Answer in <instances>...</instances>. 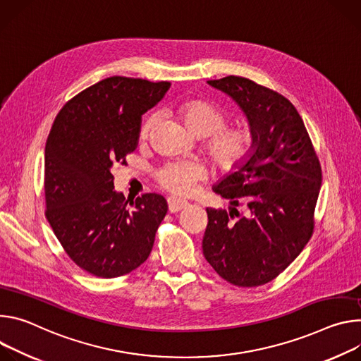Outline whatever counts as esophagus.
Here are the masks:
<instances>
[{"label": "esophagus", "instance_id": "1", "mask_svg": "<svg viewBox=\"0 0 361 361\" xmlns=\"http://www.w3.org/2000/svg\"><path fill=\"white\" fill-rule=\"evenodd\" d=\"M188 205L186 201H182V199H176V197H168V207H169V212L176 214L182 209H185Z\"/></svg>", "mask_w": 361, "mask_h": 361}]
</instances>
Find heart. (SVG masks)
Listing matches in <instances>:
<instances>
[{
  "mask_svg": "<svg viewBox=\"0 0 361 361\" xmlns=\"http://www.w3.org/2000/svg\"><path fill=\"white\" fill-rule=\"evenodd\" d=\"M179 116L190 133L205 137L204 150L222 172L243 168L255 149V133L247 126H225L228 114L207 100H189L179 107ZM157 122V116H147L140 126V137L146 139ZM205 175L202 166L193 164H168L159 169V185L178 196L193 193L196 182Z\"/></svg>",
  "mask_w": 361,
  "mask_h": 361,
  "instance_id": "heart-1",
  "label": "heart"
}]
</instances>
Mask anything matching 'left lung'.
<instances>
[{
  "label": "left lung",
  "instance_id": "8db88e82",
  "mask_svg": "<svg viewBox=\"0 0 361 361\" xmlns=\"http://www.w3.org/2000/svg\"><path fill=\"white\" fill-rule=\"evenodd\" d=\"M208 85L241 107L257 140L247 164L214 185L233 208H207L204 255L225 281L264 286L310 241L322 166L300 113L283 94L238 75ZM239 204L247 207L245 216L237 212Z\"/></svg>",
  "mask_w": 361,
  "mask_h": 361
}]
</instances>
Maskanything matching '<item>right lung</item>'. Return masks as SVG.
I'll list each match as a JSON object with an SVG mask.
<instances>
[{
    "mask_svg": "<svg viewBox=\"0 0 361 361\" xmlns=\"http://www.w3.org/2000/svg\"><path fill=\"white\" fill-rule=\"evenodd\" d=\"M169 82L113 75L59 111L46 143V218L75 265L116 278L142 265L168 212L166 199L145 193L127 207L111 168L126 165L139 142L142 114L164 99Z\"/></svg>",
    "mask_w": 361,
    "mask_h": 361,
    "instance_id": "1",
    "label": "right lung"
}]
</instances>
